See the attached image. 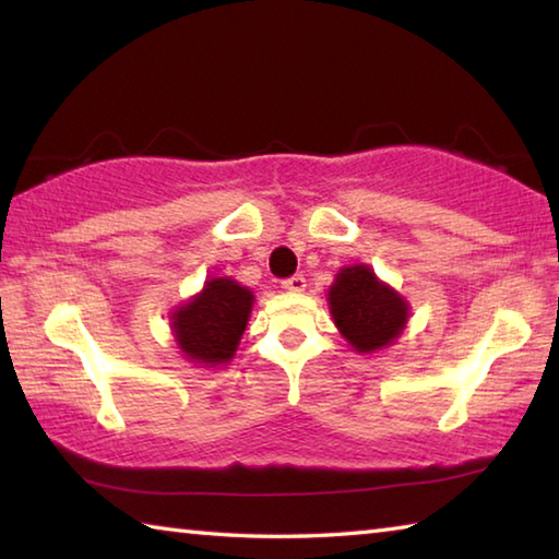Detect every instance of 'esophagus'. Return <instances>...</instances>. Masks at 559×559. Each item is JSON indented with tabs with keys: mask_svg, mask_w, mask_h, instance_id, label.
Listing matches in <instances>:
<instances>
[{
	"mask_svg": "<svg viewBox=\"0 0 559 559\" xmlns=\"http://www.w3.org/2000/svg\"><path fill=\"white\" fill-rule=\"evenodd\" d=\"M283 288H286L288 293H302L306 290V278L302 276H290L283 281Z\"/></svg>",
	"mask_w": 559,
	"mask_h": 559,
	"instance_id": "esophagus-1",
	"label": "esophagus"
}]
</instances>
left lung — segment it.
Segmentation results:
<instances>
[{
	"instance_id": "1",
	"label": "left lung",
	"mask_w": 559,
	"mask_h": 559,
	"mask_svg": "<svg viewBox=\"0 0 559 559\" xmlns=\"http://www.w3.org/2000/svg\"><path fill=\"white\" fill-rule=\"evenodd\" d=\"M328 306L340 335L359 355L394 345L412 316L409 300L377 278L367 263L337 271L333 286L328 288Z\"/></svg>"
}]
</instances>
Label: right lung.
<instances>
[{
  "label": "right lung",
  "instance_id": "right-lung-1",
  "mask_svg": "<svg viewBox=\"0 0 559 559\" xmlns=\"http://www.w3.org/2000/svg\"><path fill=\"white\" fill-rule=\"evenodd\" d=\"M251 288L229 276H212L169 313L177 349L194 367H219L231 362L253 308Z\"/></svg>",
  "mask_w": 559,
  "mask_h": 559
}]
</instances>
